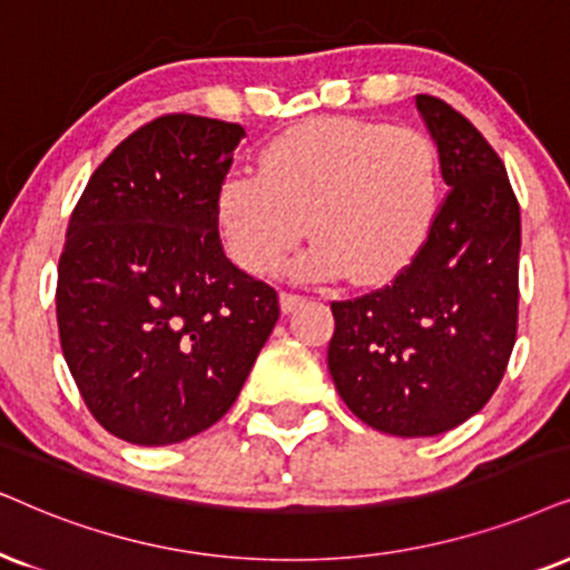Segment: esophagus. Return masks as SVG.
Segmentation results:
<instances>
[{"mask_svg":"<svg viewBox=\"0 0 570 570\" xmlns=\"http://www.w3.org/2000/svg\"><path fill=\"white\" fill-rule=\"evenodd\" d=\"M278 302H281V313L289 315L302 305V302H305V297H299V294H292V292H281Z\"/></svg>","mask_w":570,"mask_h":570,"instance_id":"obj_1","label":"esophagus"}]
</instances>
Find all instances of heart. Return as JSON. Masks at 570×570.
<instances>
[{"label":"heart","instance_id":"b5f03b06","mask_svg":"<svg viewBox=\"0 0 570 570\" xmlns=\"http://www.w3.org/2000/svg\"><path fill=\"white\" fill-rule=\"evenodd\" d=\"M442 210V163L413 126L338 118L273 139L257 173H228L215 191V226L228 257L271 276L307 232L297 278L376 286L417 261Z\"/></svg>","mask_w":570,"mask_h":570}]
</instances>
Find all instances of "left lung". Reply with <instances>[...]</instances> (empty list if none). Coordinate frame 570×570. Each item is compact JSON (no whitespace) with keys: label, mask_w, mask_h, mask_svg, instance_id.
I'll return each mask as SVG.
<instances>
[{"label":"left lung","mask_w":570,"mask_h":570,"mask_svg":"<svg viewBox=\"0 0 570 570\" xmlns=\"http://www.w3.org/2000/svg\"><path fill=\"white\" fill-rule=\"evenodd\" d=\"M417 112L450 186L417 261L384 289L331 302L328 371L360 421L436 436L487 405L518 331L521 207L492 144L442 99Z\"/></svg>","instance_id":"8db88e82"}]
</instances>
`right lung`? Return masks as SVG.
<instances>
[{"mask_svg":"<svg viewBox=\"0 0 570 570\" xmlns=\"http://www.w3.org/2000/svg\"><path fill=\"white\" fill-rule=\"evenodd\" d=\"M244 128L173 112L91 173L57 265V328L86 407L131 444L184 442L239 397L278 321L273 286L236 268L215 191Z\"/></svg>","mask_w":570,"mask_h":570,"instance_id":"obj_1","label":"right lung"}]
</instances>
